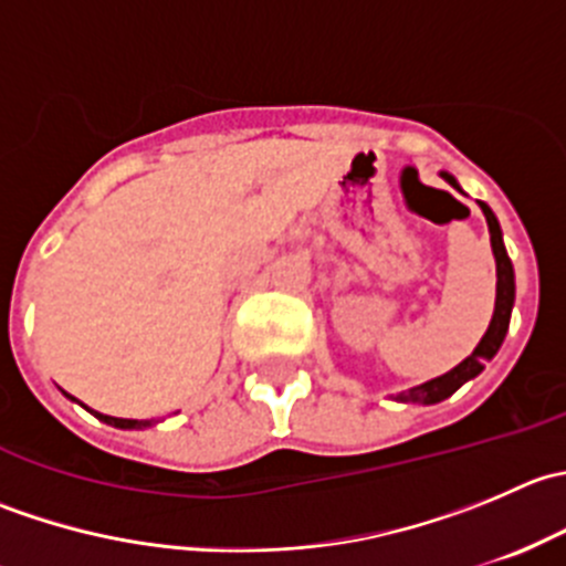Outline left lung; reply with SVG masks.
Here are the masks:
<instances>
[{
	"mask_svg": "<svg viewBox=\"0 0 566 566\" xmlns=\"http://www.w3.org/2000/svg\"><path fill=\"white\" fill-rule=\"evenodd\" d=\"M441 177L449 182V186L458 188V191L462 193L460 182L454 180V175L441 172ZM479 208H482L484 221H488L490 247H493V256H495V310H493V319H490L488 331H484V336L479 339V345L473 347L471 356L462 358L458 367L449 369V373L441 375V378H432V380H427V384L413 386V389L399 391L397 397H394L397 402H410V405L443 402V399L452 397V394L458 391L462 384H468V380L476 378V375L484 369V361H490V358L499 353V347L504 345V336H506V331H510L512 306H515V268H512L510 254H506L504 235H501V224H499V219H495V213L484 202H479Z\"/></svg>",
	"mask_w": 566,
	"mask_h": 566,
	"instance_id": "left-lung-1",
	"label": "left lung"
}]
</instances>
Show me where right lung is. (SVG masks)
<instances>
[{
  "label": "right lung",
  "instance_id": "right-lung-1",
  "mask_svg": "<svg viewBox=\"0 0 566 566\" xmlns=\"http://www.w3.org/2000/svg\"><path fill=\"white\" fill-rule=\"evenodd\" d=\"M62 394H65V397L71 399V402H78V399L71 397V394H67V391H62ZM84 408H87V405H84ZM87 410H90V408H87ZM90 413H93L95 419L104 421V424H108V427H117V430H145V427L156 424V421H153V419H117V416L98 413V410H90Z\"/></svg>",
  "mask_w": 566,
  "mask_h": 566
}]
</instances>
